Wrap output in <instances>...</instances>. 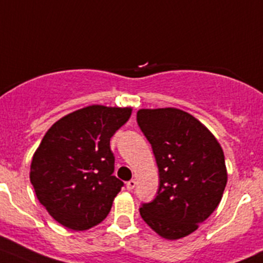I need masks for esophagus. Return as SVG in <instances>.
<instances>
[{
    "label": "esophagus",
    "instance_id": "obj_1",
    "mask_svg": "<svg viewBox=\"0 0 263 263\" xmlns=\"http://www.w3.org/2000/svg\"><path fill=\"white\" fill-rule=\"evenodd\" d=\"M126 187H127V190H134V189L136 187V181L131 180V181H128V182H126Z\"/></svg>",
    "mask_w": 263,
    "mask_h": 263
}]
</instances>
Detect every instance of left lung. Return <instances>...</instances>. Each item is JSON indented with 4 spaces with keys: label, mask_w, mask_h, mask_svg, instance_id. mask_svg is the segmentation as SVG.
Here are the masks:
<instances>
[{
    "label": "left lung",
    "mask_w": 263,
    "mask_h": 263,
    "mask_svg": "<svg viewBox=\"0 0 263 263\" xmlns=\"http://www.w3.org/2000/svg\"><path fill=\"white\" fill-rule=\"evenodd\" d=\"M137 123L159 172L158 195L140 215L162 238H185L222 199L228 182L222 147L202 122L177 108L140 109Z\"/></svg>",
    "instance_id": "1"
}]
</instances>
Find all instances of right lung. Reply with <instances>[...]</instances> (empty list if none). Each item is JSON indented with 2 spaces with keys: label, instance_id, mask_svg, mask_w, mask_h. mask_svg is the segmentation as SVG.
Instances as JSON below:
<instances>
[{
  "label": "right lung",
  "instance_id": "1",
  "mask_svg": "<svg viewBox=\"0 0 263 263\" xmlns=\"http://www.w3.org/2000/svg\"><path fill=\"white\" fill-rule=\"evenodd\" d=\"M131 106L88 105L50 127L34 152L29 178L37 199L60 225L83 231L105 220L123 182L113 176L110 139Z\"/></svg>",
  "mask_w": 263,
  "mask_h": 263
}]
</instances>
